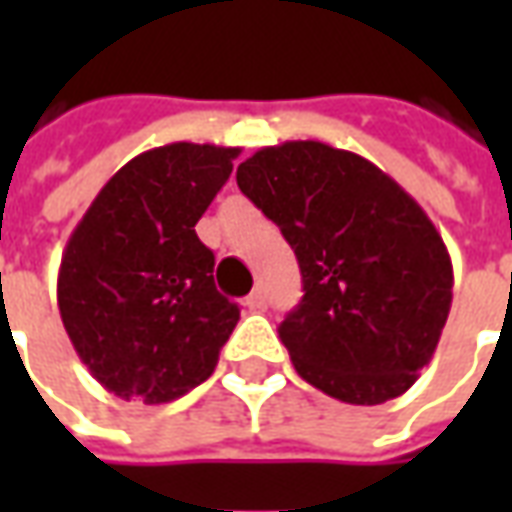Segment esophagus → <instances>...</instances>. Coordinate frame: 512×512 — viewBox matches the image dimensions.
Returning <instances> with one entry per match:
<instances>
[{
	"label": "esophagus",
	"mask_w": 512,
	"mask_h": 512,
	"mask_svg": "<svg viewBox=\"0 0 512 512\" xmlns=\"http://www.w3.org/2000/svg\"><path fill=\"white\" fill-rule=\"evenodd\" d=\"M246 307L252 312H263L268 307L266 296H263V290H252L249 296H246Z\"/></svg>",
	"instance_id": "obj_1"
}]
</instances>
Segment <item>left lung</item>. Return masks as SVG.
<instances>
[{
  "label": "left lung",
  "mask_w": 512,
  "mask_h": 512,
  "mask_svg": "<svg viewBox=\"0 0 512 512\" xmlns=\"http://www.w3.org/2000/svg\"><path fill=\"white\" fill-rule=\"evenodd\" d=\"M235 180L299 260L304 296L279 326L296 373L351 406L403 395L452 304L428 213L373 161L315 139L260 147Z\"/></svg>",
  "instance_id": "left-lung-1"
}]
</instances>
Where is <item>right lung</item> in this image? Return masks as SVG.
<instances>
[{
	"instance_id": "1",
	"label": "right lung",
	"mask_w": 512,
	"mask_h": 512,
	"mask_svg": "<svg viewBox=\"0 0 512 512\" xmlns=\"http://www.w3.org/2000/svg\"><path fill=\"white\" fill-rule=\"evenodd\" d=\"M241 147L145 150L98 191L65 244L57 304L76 354L98 384L147 406L211 376L238 323L213 285V252L194 224Z\"/></svg>"
}]
</instances>
